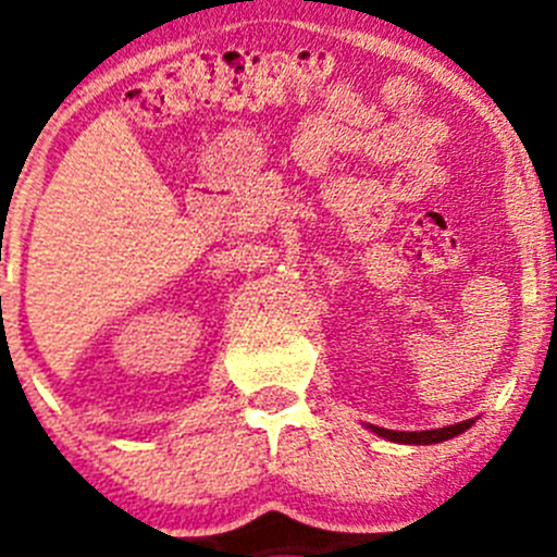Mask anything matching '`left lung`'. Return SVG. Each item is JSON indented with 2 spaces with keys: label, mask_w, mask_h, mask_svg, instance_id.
<instances>
[{
  "label": "left lung",
  "mask_w": 557,
  "mask_h": 557,
  "mask_svg": "<svg viewBox=\"0 0 557 557\" xmlns=\"http://www.w3.org/2000/svg\"><path fill=\"white\" fill-rule=\"evenodd\" d=\"M471 426V421H462V424L444 426V430H424V432H393L382 430V426H371L376 435L387 437V441H396V444H441V441H449V437L460 435Z\"/></svg>",
  "instance_id": "8db88e82"
}]
</instances>
